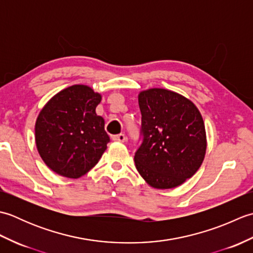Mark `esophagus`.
<instances>
[{
	"label": "esophagus",
	"mask_w": 253,
	"mask_h": 253,
	"mask_svg": "<svg viewBox=\"0 0 253 253\" xmlns=\"http://www.w3.org/2000/svg\"><path fill=\"white\" fill-rule=\"evenodd\" d=\"M114 141H118V142H124L126 140V136L124 133H120V135H116L112 138Z\"/></svg>",
	"instance_id": "34e87169"
}]
</instances>
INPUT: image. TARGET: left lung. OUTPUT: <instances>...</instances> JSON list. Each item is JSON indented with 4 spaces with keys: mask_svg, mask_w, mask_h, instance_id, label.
Segmentation results:
<instances>
[{
    "mask_svg": "<svg viewBox=\"0 0 253 253\" xmlns=\"http://www.w3.org/2000/svg\"><path fill=\"white\" fill-rule=\"evenodd\" d=\"M140 147L135 153L139 174L158 189L175 188L200 168L207 150L206 127L197 106L174 91L153 88L138 95Z\"/></svg>",
    "mask_w": 253,
    "mask_h": 253,
    "instance_id": "left-lung-1",
    "label": "left lung"
}]
</instances>
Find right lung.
Returning <instances> with one entry per match:
<instances>
[{"mask_svg":"<svg viewBox=\"0 0 253 253\" xmlns=\"http://www.w3.org/2000/svg\"><path fill=\"white\" fill-rule=\"evenodd\" d=\"M102 96L88 85L74 84L56 93L37 118L36 144L56 174L79 178L99 162L110 142L95 107Z\"/></svg>","mask_w":253,"mask_h":253,"instance_id":"add662e5","label":"right lung"}]
</instances>
